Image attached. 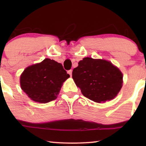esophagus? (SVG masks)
<instances>
[{
	"instance_id": "1",
	"label": "esophagus",
	"mask_w": 146,
	"mask_h": 146,
	"mask_svg": "<svg viewBox=\"0 0 146 146\" xmlns=\"http://www.w3.org/2000/svg\"><path fill=\"white\" fill-rule=\"evenodd\" d=\"M68 73L69 74H70V76H71L72 74V70H70L68 71Z\"/></svg>"
}]
</instances>
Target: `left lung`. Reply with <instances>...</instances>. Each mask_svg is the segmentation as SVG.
<instances>
[{
  "instance_id": "1",
  "label": "left lung",
  "mask_w": 146,
  "mask_h": 146,
  "mask_svg": "<svg viewBox=\"0 0 146 146\" xmlns=\"http://www.w3.org/2000/svg\"><path fill=\"white\" fill-rule=\"evenodd\" d=\"M72 78L82 94L100 103L114 98L122 86V74L110 62L84 58L72 72Z\"/></svg>"
}]
</instances>
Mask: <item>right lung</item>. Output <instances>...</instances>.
Instances as JSON below:
<instances>
[{"label": "right lung", "mask_w": 146, "mask_h": 146, "mask_svg": "<svg viewBox=\"0 0 146 146\" xmlns=\"http://www.w3.org/2000/svg\"><path fill=\"white\" fill-rule=\"evenodd\" d=\"M69 77L60 63L46 58L25 70L21 86L31 100L44 104L56 98L62 84Z\"/></svg>", "instance_id": "add662e5"}]
</instances>
